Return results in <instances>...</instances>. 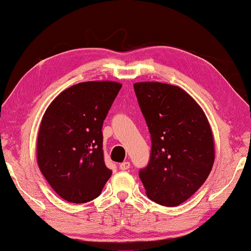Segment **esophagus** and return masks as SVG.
<instances>
[{"instance_id": "34e87169", "label": "esophagus", "mask_w": 251, "mask_h": 251, "mask_svg": "<svg viewBox=\"0 0 251 251\" xmlns=\"http://www.w3.org/2000/svg\"><path fill=\"white\" fill-rule=\"evenodd\" d=\"M119 168H120V170H128L130 168V163L128 162V161H125V162L119 164Z\"/></svg>"}]
</instances>
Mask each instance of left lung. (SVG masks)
<instances>
[{
    "instance_id": "8db88e82",
    "label": "left lung",
    "mask_w": 251,
    "mask_h": 251,
    "mask_svg": "<svg viewBox=\"0 0 251 251\" xmlns=\"http://www.w3.org/2000/svg\"><path fill=\"white\" fill-rule=\"evenodd\" d=\"M152 138L151 160L139 171L146 195L176 207L202 186L215 161V140L201 106L186 91L161 82L133 84Z\"/></svg>"
}]
</instances>
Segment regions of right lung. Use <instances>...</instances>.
<instances>
[{"mask_svg": "<svg viewBox=\"0 0 251 251\" xmlns=\"http://www.w3.org/2000/svg\"><path fill=\"white\" fill-rule=\"evenodd\" d=\"M121 87L114 81L81 82L60 92L44 112L37 135V164L64 200H94L111 177L101 128Z\"/></svg>", "mask_w": 251, "mask_h": 251, "instance_id": "add662e5", "label": "right lung"}]
</instances>
